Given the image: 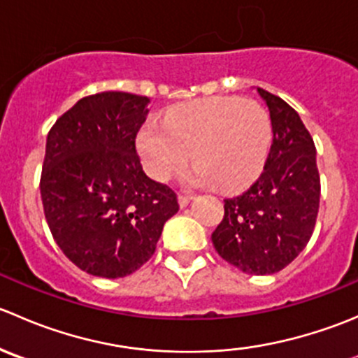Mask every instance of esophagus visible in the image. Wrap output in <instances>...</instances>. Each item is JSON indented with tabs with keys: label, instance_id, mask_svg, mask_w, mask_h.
I'll return each mask as SVG.
<instances>
[{
	"label": "esophagus",
	"instance_id": "obj_1",
	"mask_svg": "<svg viewBox=\"0 0 358 358\" xmlns=\"http://www.w3.org/2000/svg\"><path fill=\"white\" fill-rule=\"evenodd\" d=\"M190 199H192V196H189V194H178V202L182 208H185V206H189Z\"/></svg>",
	"mask_w": 358,
	"mask_h": 358
}]
</instances>
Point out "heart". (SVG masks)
<instances>
[{
  "label": "heart",
  "mask_w": 358,
  "mask_h": 358,
  "mask_svg": "<svg viewBox=\"0 0 358 358\" xmlns=\"http://www.w3.org/2000/svg\"><path fill=\"white\" fill-rule=\"evenodd\" d=\"M272 122L265 107L237 96H211L182 103L166 114L162 126L140 131L138 152L152 178L164 182L190 159V185L227 190L251 183L265 164Z\"/></svg>",
  "instance_id": "1"
}]
</instances>
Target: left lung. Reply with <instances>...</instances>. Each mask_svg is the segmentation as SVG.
Segmentation results:
<instances>
[{"mask_svg": "<svg viewBox=\"0 0 358 358\" xmlns=\"http://www.w3.org/2000/svg\"><path fill=\"white\" fill-rule=\"evenodd\" d=\"M272 119L273 140L262 175L241 196L225 199L213 246L251 275H270L305 249L315 229L320 176L313 138L289 103L258 88Z\"/></svg>", "mask_w": 358, "mask_h": 358, "instance_id": "left-lung-1", "label": "left lung"}]
</instances>
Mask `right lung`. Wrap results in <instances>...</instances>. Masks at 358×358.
I'll return each instance as SVG.
<instances>
[{
    "label": "right lung",
    "instance_id": "obj_1",
    "mask_svg": "<svg viewBox=\"0 0 358 358\" xmlns=\"http://www.w3.org/2000/svg\"><path fill=\"white\" fill-rule=\"evenodd\" d=\"M147 96L102 92L78 100L46 138L43 209L53 239L85 272L119 279L152 258L176 194L143 173L135 140Z\"/></svg>",
    "mask_w": 358,
    "mask_h": 358
}]
</instances>
